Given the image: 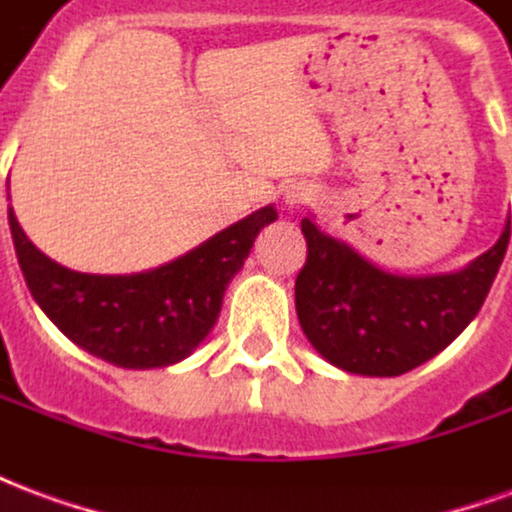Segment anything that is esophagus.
Masks as SVG:
<instances>
[{
    "label": "esophagus",
    "mask_w": 512,
    "mask_h": 512,
    "mask_svg": "<svg viewBox=\"0 0 512 512\" xmlns=\"http://www.w3.org/2000/svg\"><path fill=\"white\" fill-rule=\"evenodd\" d=\"M301 200H304V194H301V191H288V194H285V205H288V208L299 205Z\"/></svg>",
    "instance_id": "esophagus-1"
}]
</instances>
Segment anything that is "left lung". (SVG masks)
<instances>
[{
  "instance_id": "1",
  "label": "left lung",
  "mask_w": 512,
  "mask_h": 512,
  "mask_svg": "<svg viewBox=\"0 0 512 512\" xmlns=\"http://www.w3.org/2000/svg\"><path fill=\"white\" fill-rule=\"evenodd\" d=\"M307 263L296 315L312 348L345 373L403 376L444 351L474 321L510 241V219L488 252L450 274L406 277L367 260L343 238L301 219Z\"/></svg>"
}]
</instances>
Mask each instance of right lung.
I'll use <instances>...</instances> for the list:
<instances>
[{
  "label": "right lung",
  "instance_id": "add662e5",
  "mask_svg": "<svg viewBox=\"0 0 512 512\" xmlns=\"http://www.w3.org/2000/svg\"><path fill=\"white\" fill-rule=\"evenodd\" d=\"M277 219L274 205L139 274H82L32 244L7 211L18 266L32 299L68 340L128 370L178 365L211 334L224 290L241 271L257 233Z\"/></svg>",
  "mask_w": 512,
  "mask_h": 512
}]
</instances>
